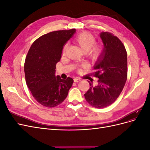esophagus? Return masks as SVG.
I'll return each mask as SVG.
<instances>
[{
    "mask_svg": "<svg viewBox=\"0 0 150 150\" xmlns=\"http://www.w3.org/2000/svg\"><path fill=\"white\" fill-rule=\"evenodd\" d=\"M79 81H81V79L80 78H76L74 79V83H78V82H79Z\"/></svg>",
    "mask_w": 150,
    "mask_h": 150,
    "instance_id": "1",
    "label": "esophagus"
}]
</instances>
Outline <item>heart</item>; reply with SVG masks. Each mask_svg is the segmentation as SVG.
I'll return each mask as SVG.
<instances>
[{
    "instance_id": "1",
    "label": "heart",
    "mask_w": 150,
    "mask_h": 150,
    "mask_svg": "<svg viewBox=\"0 0 150 150\" xmlns=\"http://www.w3.org/2000/svg\"><path fill=\"white\" fill-rule=\"evenodd\" d=\"M75 42L78 44L84 52H87L88 56L93 61H96L100 57L102 52V47L99 44H94L96 39L94 36L89 33H84L78 35L74 39ZM67 45L63 49L64 53Z\"/></svg>"
}]
</instances>
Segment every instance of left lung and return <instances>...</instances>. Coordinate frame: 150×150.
I'll list each match as a JSON object with an SVG mask.
<instances>
[{
    "label": "left lung",
    "instance_id": "left-lung-1",
    "mask_svg": "<svg viewBox=\"0 0 150 150\" xmlns=\"http://www.w3.org/2000/svg\"><path fill=\"white\" fill-rule=\"evenodd\" d=\"M104 49L95 63L93 74L99 78L98 84L90 88L84 97L92 106L103 108L111 105L118 98L127 79V52L116 36L107 32L100 33Z\"/></svg>",
    "mask_w": 150,
    "mask_h": 150
}]
</instances>
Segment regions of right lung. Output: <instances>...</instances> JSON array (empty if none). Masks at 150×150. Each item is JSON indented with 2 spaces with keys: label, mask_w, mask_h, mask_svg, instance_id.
Listing matches in <instances>:
<instances>
[{
  "label": "right lung",
  "mask_w": 150,
  "mask_h": 150,
  "mask_svg": "<svg viewBox=\"0 0 150 150\" xmlns=\"http://www.w3.org/2000/svg\"><path fill=\"white\" fill-rule=\"evenodd\" d=\"M75 29L57 30L40 36L32 44L24 63L27 86L39 104L53 108L66 98L74 81L55 76L63 46L76 33Z\"/></svg>",
  "instance_id": "obj_1"
}]
</instances>
